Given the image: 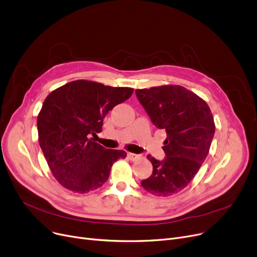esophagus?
I'll return each instance as SVG.
<instances>
[{"label": "esophagus", "mask_w": 257, "mask_h": 257, "mask_svg": "<svg viewBox=\"0 0 257 257\" xmlns=\"http://www.w3.org/2000/svg\"><path fill=\"white\" fill-rule=\"evenodd\" d=\"M127 156H128V158H129L130 160H132V161H137V160H139V159H141V158H142V156H141V155H139V154H134V153H128V154H127Z\"/></svg>", "instance_id": "esophagus-1"}]
</instances>
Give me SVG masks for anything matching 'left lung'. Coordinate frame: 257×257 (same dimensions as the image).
I'll return each instance as SVG.
<instances>
[{"mask_svg": "<svg viewBox=\"0 0 257 257\" xmlns=\"http://www.w3.org/2000/svg\"><path fill=\"white\" fill-rule=\"evenodd\" d=\"M136 94L153 125L167 132L166 156H148L153 172L141 184L158 197L172 196L193 180L204 163L215 130L212 113L204 100L180 85L137 89Z\"/></svg>", "mask_w": 257, "mask_h": 257, "instance_id": "1", "label": "left lung"}]
</instances>
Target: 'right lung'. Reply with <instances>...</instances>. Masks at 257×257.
Masks as SVG:
<instances>
[{
	"mask_svg": "<svg viewBox=\"0 0 257 257\" xmlns=\"http://www.w3.org/2000/svg\"><path fill=\"white\" fill-rule=\"evenodd\" d=\"M130 87L105 86L76 80L52 91L37 116L39 146L57 181L75 193L97 190L109 177L123 150L96 143L105 115L128 100Z\"/></svg>",
	"mask_w": 257,
	"mask_h": 257,
	"instance_id": "right-lung-1",
	"label": "right lung"
}]
</instances>
